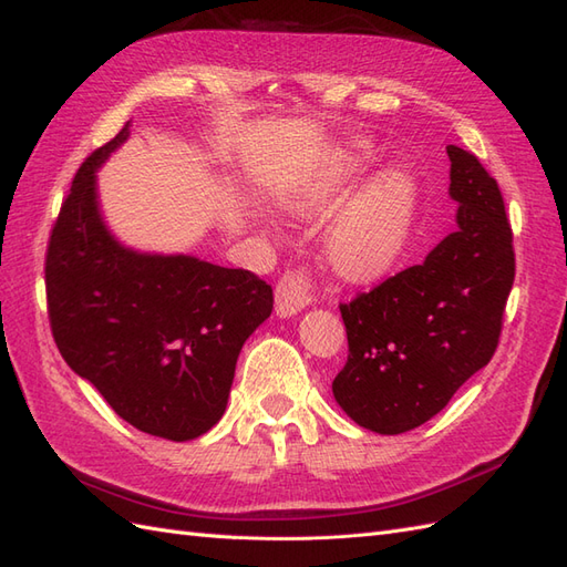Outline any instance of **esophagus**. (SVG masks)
<instances>
[{
	"instance_id": "1",
	"label": "esophagus",
	"mask_w": 567,
	"mask_h": 567,
	"mask_svg": "<svg viewBox=\"0 0 567 567\" xmlns=\"http://www.w3.org/2000/svg\"><path fill=\"white\" fill-rule=\"evenodd\" d=\"M316 299V287L306 266L287 268L275 287V309L280 316H295Z\"/></svg>"
}]
</instances>
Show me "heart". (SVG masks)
I'll use <instances>...</instances> for the list:
<instances>
[{
    "label": "heart",
    "mask_w": 567,
    "mask_h": 567,
    "mask_svg": "<svg viewBox=\"0 0 567 567\" xmlns=\"http://www.w3.org/2000/svg\"><path fill=\"white\" fill-rule=\"evenodd\" d=\"M326 202L318 189L311 204ZM415 214V185L406 173H384L365 185L330 235V254L347 275H378L394 264L411 230Z\"/></svg>",
    "instance_id": "heart-1"
}]
</instances>
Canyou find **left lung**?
Wrapping results in <instances>:
<instances>
[{"label":"left lung","mask_w":567,"mask_h":567,"mask_svg":"<svg viewBox=\"0 0 567 567\" xmlns=\"http://www.w3.org/2000/svg\"><path fill=\"white\" fill-rule=\"evenodd\" d=\"M458 230L420 266L339 303L349 355L332 394L361 427L401 434L440 413L492 361L515 280L513 230L498 183L449 144Z\"/></svg>","instance_id":"obj_1"}]
</instances>
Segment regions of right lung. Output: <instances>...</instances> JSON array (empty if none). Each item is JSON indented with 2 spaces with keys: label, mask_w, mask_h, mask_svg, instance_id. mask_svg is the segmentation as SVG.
Listing matches in <instances>:
<instances>
[{
  "label": "right lung",
  "mask_w": 567,
  "mask_h": 567,
  "mask_svg": "<svg viewBox=\"0 0 567 567\" xmlns=\"http://www.w3.org/2000/svg\"><path fill=\"white\" fill-rule=\"evenodd\" d=\"M127 125L78 168L44 258L54 342L133 427L187 442L228 403L247 337L272 311V287L245 268L121 247L96 212L94 168Z\"/></svg>",
  "instance_id": "1"
}]
</instances>
